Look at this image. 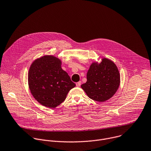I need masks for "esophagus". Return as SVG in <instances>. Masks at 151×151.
<instances>
[{
	"mask_svg": "<svg viewBox=\"0 0 151 151\" xmlns=\"http://www.w3.org/2000/svg\"><path fill=\"white\" fill-rule=\"evenodd\" d=\"M81 81H78V82L76 83V86L77 87H80L81 86Z\"/></svg>",
	"mask_w": 151,
	"mask_h": 151,
	"instance_id": "obj_1",
	"label": "esophagus"
}]
</instances>
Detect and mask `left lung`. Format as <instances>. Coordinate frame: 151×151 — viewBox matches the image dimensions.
<instances>
[{"label":"left lung","mask_w":151,"mask_h":151,"mask_svg":"<svg viewBox=\"0 0 151 151\" xmlns=\"http://www.w3.org/2000/svg\"><path fill=\"white\" fill-rule=\"evenodd\" d=\"M120 84V74L115 63L104 58L101 63H93L87 73V81L81 87L88 97L103 102L112 98Z\"/></svg>","instance_id":"1"}]
</instances>
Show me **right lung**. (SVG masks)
Instances as JSON below:
<instances>
[{
    "instance_id": "1",
    "label": "right lung",
    "mask_w": 151,
    "mask_h": 151,
    "mask_svg": "<svg viewBox=\"0 0 151 151\" xmlns=\"http://www.w3.org/2000/svg\"><path fill=\"white\" fill-rule=\"evenodd\" d=\"M61 60L52 55L35 59L29 67L28 83L35 99L44 106L55 108L63 102L76 86L61 68Z\"/></svg>"
}]
</instances>
